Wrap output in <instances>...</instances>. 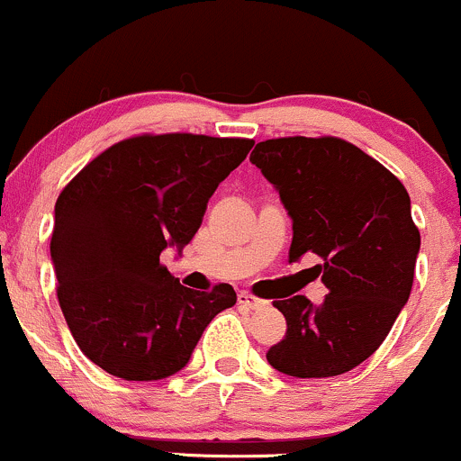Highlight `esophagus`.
<instances>
[{
    "instance_id": "obj_1",
    "label": "esophagus",
    "mask_w": 461,
    "mask_h": 461,
    "mask_svg": "<svg viewBox=\"0 0 461 461\" xmlns=\"http://www.w3.org/2000/svg\"><path fill=\"white\" fill-rule=\"evenodd\" d=\"M239 304L245 306V308H258V306L262 304V300H260V297H256L254 293L240 291L239 293Z\"/></svg>"
}]
</instances>
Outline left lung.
I'll return each instance as SVG.
<instances>
[{
	"instance_id": "obj_1",
	"label": "left lung",
	"mask_w": 461,
	"mask_h": 461,
	"mask_svg": "<svg viewBox=\"0 0 461 461\" xmlns=\"http://www.w3.org/2000/svg\"><path fill=\"white\" fill-rule=\"evenodd\" d=\"M251 164L276 185L293 219L291 260L321 258L320 306L276 300L286 332L267 361L297 378L350 372L378 350L407 304L420 251L411 201L396 175L341 138L258 141Z\"/></svg>"
}]
</instances>
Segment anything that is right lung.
<instances>
[{"mask_svg": "<svg viewBox=\"0 0 461 461\" xmlns=\"http://www.w3.org/2000/svg\"><path fill=\"white\" fill-rule=\"evenodd\" d=\"M254 140L141 133L109 146L65 185L50 240L57 295L80 352L124 381L179 372L230 285L194 291L159 262L185 247L207 201Z\"/></svg>", "mask_w": 461, "mask_h": 461, "instance_id": "obj_1", "label": "right lung"}]
</instances>
